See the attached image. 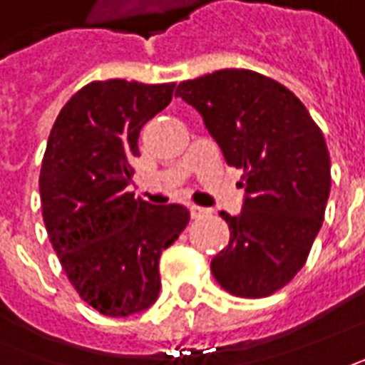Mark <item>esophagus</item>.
Listing matches in <instances>:
<instances>
[{"mask_svg": "<svg viewBox=\"0 0 365 365\" xmlns=\"http://www.w3.org/2000/svg\"><path fill=\"white\" fill-rule=\"evenodd\" d=\"M190 214H192V217H202V215L210 214V210L200 207V205H190Z\"/></svg>", "mask_w": 365, "mask_h": 365, "instance_id": "obj_1", "label": "esophagus"}]
</instances>
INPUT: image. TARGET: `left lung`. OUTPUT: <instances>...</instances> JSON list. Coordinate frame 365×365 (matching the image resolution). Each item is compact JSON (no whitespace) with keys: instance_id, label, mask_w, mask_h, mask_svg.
Returning <instances> with one entry per match:
<instances>
[{"instance_id":"left-lung-1","label":"left lung","mask_w":365,"mask_h":365,"mask_svg":"<svg viewBox=\"0 0 365 365\" xmlns=\"http://www.w3.org/2000/svg\"><path fill=\"white\" fill-rule=\"evenodd\" d=\"M175 96L200 111L225 163L244 170V207L220 214L230 244L212 274L232 296H272L304 267L324 222L331 183L324 133L289 89L250 69L187 79Z\"/></svg>"}]
</instances>
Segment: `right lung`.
Masks as SVG:
<instances>
[{"label": "right lung", "instance_id": "obj_1", "mask_svg": "<svg viewBox=\"0 0 365 365\" xmlns=\"http://www.w3.org/2000/svg\"><path fill=\"white\" fill-rule=\"evenodd\" d=\"M175 83L91 81L61 108L39 173L49 242L79 297L110 318L143 312L160 294V257L190 212L128 192L141 128Z\"/></svg>", "mask_w": 365, "mask_h": 365}]
</instances>
